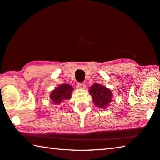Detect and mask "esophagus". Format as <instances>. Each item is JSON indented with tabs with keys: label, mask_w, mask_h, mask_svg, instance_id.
Here are the masks:
<instances>
[{
	"label": "esophagus",
	"mask_w": 160,
	"mask_h": 160,
	"mask_svg": "<svg viewBox=\"0 0 160 160\" xmlns=\"http://www.w3.org/2000/svg\"><path fill=\"white\" fill-rule=\"evenodd\" d=\"M78 87L79 88H80V89H85L86 85H85V84L84 83V82H79V83L78 84Z\"/></svg>",
	"instance_id": "34e87169"
}]
</instances>
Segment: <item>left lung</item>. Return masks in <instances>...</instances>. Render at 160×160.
<instances>
[{
    "label": "left lung",
    "instance_id": "obj_1",
    "mask_svg": "<svg viewBox=\"0 0 160 160\" xmlns=\"http://www.w3.org/2000/svg\"><path fill=\"white\" fill-rule=\"evenodd\" d=\"M90 93L95 106L106 108L112 101V94L109 89L99 84H94L90 88Z\"/></svg>",
    "mask_w": 160,
    "mask_h": 160
}]
</instances>
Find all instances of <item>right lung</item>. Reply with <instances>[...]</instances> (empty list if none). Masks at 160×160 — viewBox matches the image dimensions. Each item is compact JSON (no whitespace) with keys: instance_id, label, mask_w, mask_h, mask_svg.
Masks as SVG:
<instances>
[{"instance_id":"1","label":"right lung","mask_w":160,"mask_h":160,"mask_svg":"<svg viewBox=\"0 0 160 160\" xmlns=\"http://www.w3.org/2000/svg\"><path fill=\"white\" fill-rule=\"evenodd\" d=\"M72 90H73V88L71 85L63 84L52 91L50 98L55 104H60L65 100L70 99L72 95Z\"/></svg>"}]
</instances>
